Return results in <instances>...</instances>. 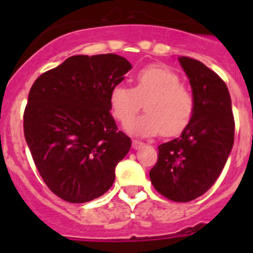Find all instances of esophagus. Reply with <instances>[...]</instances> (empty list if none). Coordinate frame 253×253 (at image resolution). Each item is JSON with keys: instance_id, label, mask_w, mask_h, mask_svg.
<instances>
[{"instance_id": "obj_1", "label": "esophagus", "mask_w": 253, "mask_h": 253, "mask_svg": "<svg viewBox=\"0 0 253 253\" xmlns=\"http://www.w3.org/2000/svg\"><path fill=\"white\" fill-rule=\"evenodd\" d=\"M143 144H144V143L140 142V140H137V139H133V142H131V146H133L134 149L140 148V147H142Z\"/></svg>"}]
</instances>
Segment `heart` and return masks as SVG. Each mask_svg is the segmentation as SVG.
I'll return each instance as SVG.
<instances>
[{"instance_id": "obj_1", "label": "heart", "mask_w": 253, "mask_h": 253, "mask_svg": "<svg viewBox=\"0 0 253 253\" xmlns=\"http://www.w3.org/2000/svg\"><path fill=\"white\" fill-rule=\"evenodd\" d=\"M144 101L147 113L128 124L134 134L148 137L161 133L175 137L190 124L195 113L193 92L182 86L180 76L161 64L143 67L135 75V86L119 84L110 91L113 115L126 123L139 111Z\"/></svg>"}]
</instances>
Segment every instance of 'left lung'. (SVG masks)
I'll return each mask as SVG.
<instances>
[{"label":"left lung","instance_id":"left-lung-1","mask_svg":"<svg viewBox=\"0 0 253 253\" xmlns=\"http://www.w3.org/2000/svg\"><path fill=\"white\" fill-rule=\"evenodd\" d=\"M178 60L193 88L195 113L180 138L158 146L149 177L161 195L187 203L207 193L224 169L234 142V118L222 78L193 58Z\"/></svg>","mask_w":253,"mask_h":253}]
</instances>
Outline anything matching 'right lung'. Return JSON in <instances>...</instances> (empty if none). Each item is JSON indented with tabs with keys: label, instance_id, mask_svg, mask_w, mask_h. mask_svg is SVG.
I'll use <instances>...</instances> for the list:
<instances>
[{
	"label": "right lung",
	"instance_id": "right-lung-1",
	"mask_svg": "<svg viewBox=\"0 0 253 253\" xmlns=\"http://www.w3.org/2000/svg\"><path fill=\"white\" fill-rule=\"evenodd\" d=\"M131 69L116 54L73 55L35 80L24 111V135L40 176L68 203L104 195L130 138L118 130L110 91Z\"/></svg>",
	"mask_w": 253,
	"mask_h": 253
}]
</instances>
